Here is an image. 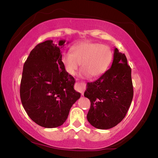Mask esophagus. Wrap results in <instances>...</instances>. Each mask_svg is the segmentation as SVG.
<instances>
[{
	"instance_id": "obj_1",
	"label": "esophagus",
	"mask_w": 158,
	"mask_h": 158,
	"mask_svg": "<svg viewBox=\"0 0 158 158\" xmlns=\"http://www.w3.org/2000/svg\"><path fill=\"white\" fill-rule=\"evenodd\" d=\"M86 89V85L84 82H77L75 85V89L83 94Z\"/></svg>"
}]
</instances>
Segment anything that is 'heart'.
<instances>
[{
	"instance_id": "heart-1",
	"label": "heart",
	"mask_w": 158,
	"mask_h": 158,
	"mask_svg": "<svg viewBox=\"0 0 158 158\" xmlns=\"http://www.w3.org/2000/svg\"><path fill=\"white\" fill-rule=\"evenodd\" d=\"M113 53L110 48L97 42H81L71 48V53H64L62 62L66 71L74 75L80 63L83 77H98L106 73L112 61Z\"/></svg>"
}]
</instances>
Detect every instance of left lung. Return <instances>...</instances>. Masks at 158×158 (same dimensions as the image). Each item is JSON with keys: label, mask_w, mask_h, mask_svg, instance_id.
I'll list each match as a JSON object with an SVG mask.
<instances>
[{"label": "left lung", "mask_w": 158, "mask_h": 158, "mask_svg": "<svg viewBox=\"0 0 158 158\" xmlns=\"http://www.w3.org/2000/svg\"><path fill=\"white\" fill-rule=\"evenodd\" d=\"M84 96L90 101L87 120L98 129L107 130L122 121L133 98L131 68L124 53L114 49L111 67L95 81L88 83Z\"/></svg>", "instance_id": "left-lung-1"}]
</instances>
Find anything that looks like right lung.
<instances>
[{"label":"right lung","mask_w":158,"mask_h":158,"mask_svg":"<svg viewBox=\"0 0 158 158\" xmlns=\"http://www.w3.org/2000/svg\"><path fill=\"white\" fill-rule=\"evenodd\" d=\"M65 40L40 43L23 65L20 85L21 103L32 121L42 127H57L68 118L81 96L74 89V77L66 72L61 49Z\"/></svg>","instance_id":"right-lung-1"}]
</instances>
